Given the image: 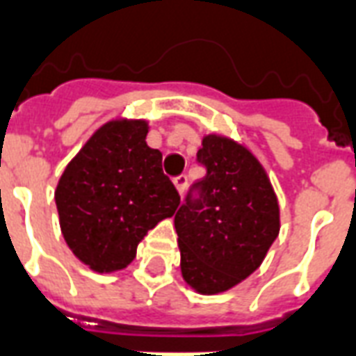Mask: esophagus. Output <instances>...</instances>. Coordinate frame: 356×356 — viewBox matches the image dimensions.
Segmentation results:
<instances>
[{
	"mask_svg": "<svg viewBox=\"0 0 356 356\" xmlns=\"http://www.w3.org/2000/svg\"><path fill=\"white\" fill-rule=\"evenodd\" d=\"M186 183H188V179H186V175H179V177L173 179V185H175V188H177L179 194H183V192H185Z\"/></svg>",
	"mask_w": 356,
	"mask_h": 356,
	"instance_id": "esophagus-1",
	"label": "esophagus"
}]
</instances>
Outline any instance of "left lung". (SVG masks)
I'll return each mask as SVG.
<instances>
[{"label": "left lung", "instance_id": "obj_1", "mask_svg": "<svg viewBox=\"0 0 356 356\" xmlns=\"http://www.w3.org/2000/svg\"><path fill=\"white\" fill-rule=\"evenodd\" d=\"M205 177L175 213L181 273L200 294L241 283L264 260L279 234V204L257 156L217 134L196 154Z\"/></svg>", "mask_w": 356, "mask_h": 356}]
</instances>
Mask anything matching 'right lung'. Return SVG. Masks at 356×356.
I'll return each mask as SVG.
<instances>
[{
    "label": "right lung",
    "instance_id": "1",
    "mask_svg": "<svg viewBox=\"0 0 356 356\" xmlns=\"http://www.w3.org/2000/svg\"><path fill=\"white\" fill-rule=\"evenodd\" d=\"M147 131V120L105 122L58 181L54 200L65 243L94 272L124 270L147 232L181 204L162 171V152L145 141Z\"/></svg>",
    "mask_w": 356,
    "mask_h": 356
}]
</instances>
